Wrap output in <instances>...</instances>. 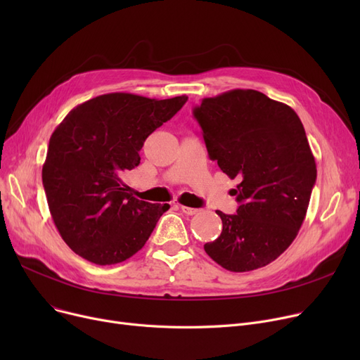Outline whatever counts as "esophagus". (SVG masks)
Wrapping results in <instances>:
<instances>
[{
  "instance_id": "esophagus-1",
  "label": "esophagus",
  "mask_w": 360,
  "mask_h": 360,
  "mask_svg": "<svg viewBox=\"0 0 360 360\" xmlns=\"http://www.w3.org/2000/svg\"><path fill=\"white\" fill-rule=\"evenodd\" d=\"M181 210L188 214V216H193V214H197L200 212V209H193V207H186V205H181Z\"/></svg>"
}]
</instances>
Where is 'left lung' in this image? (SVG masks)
I'll use <instances>...</instances> for the list:
<instances>
[{
    "label": "left lung",
    "instance_id": "1",
    "mask_svg": "<svg viewBox=\"0 0 360 360\" xmlns=\"http://www.w3.org/2000/svg\"><path fill=\"white\" fill-rule=\"evenodd\" d=\"M194 117L210 159L240 181L236 214L216 212L223 229L204 250L229 271L267 266L289 248L307 216L316 165L305 128L290 106L251 89L205 98Z\"/></svg>",
    "mask_w": 360,
    "mask_h": 360
}]
</instances>
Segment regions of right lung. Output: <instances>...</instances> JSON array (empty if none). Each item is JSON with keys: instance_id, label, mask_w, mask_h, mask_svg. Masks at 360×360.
<instances>
[{"instance_id": "1", "label": "right lung", "mask_w": 360, "mask_h": 360, "mask_svg": "<svg viewBox=\"0 0 360 360\" xmlns=\"http://www.w3.org/2000/svg\"><path fill=\"white\" fill-rule=\"evenodd\" d=\"M186 101L108 93L75 106L55 128L42 182L52 220L75 254L112 266L144 247L169 204L132 197L122 176L140 165L146 139Z\"/></svg>"}]
</instances>
